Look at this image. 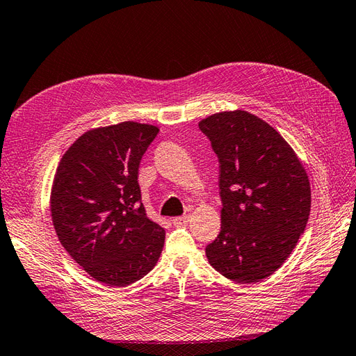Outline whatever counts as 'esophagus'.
Instances as JSON below:
<instances>
[{
  "label": "esophagus",
  "instance_id": "esophagus-1",
  "mask_svg": "<svg viewBox=\"0 0 356 356\" xmlns=\"http://www.w3.org/2000/svg\"><path fill=\"white\" fill-rule=\"evenodd\" d=\"M172 224H174V227H184V225L188 224V217H177L172 220Z\"/></svg>",
  "mask_w": 356,
  "mask_h": 356
}]
</instances>
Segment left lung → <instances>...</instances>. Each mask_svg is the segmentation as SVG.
I'll return each instance as SVG.
<instances>
[{
  "label": "left lung",
  "mask_w": 356,
  "mask_h": 356,
  "mask_svg": "<svg viewBox=\"0 0 356 356\" xmlns=\"http://www.w3.org/2000/svg\"><path fill=\"white\" fill-rule=\"evenodd\" d=\"M199 129L220 161L221 230L207 246L208 261L234 282H258L284 264L305 233L307 174L285 139L257 115L218 113Z\"/></svg>",
  "instance_id": "8db88e82"
}]
</instances>
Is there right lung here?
Returning a JSON list of instances; mask_svg holds the SVG:
<instances>
[{"label": "right lung", "instance_id": "add662e5", "mask_svg": "<svg viewBox=\"0 0 356 356\" xmlns=\"http://www.w3.org/2000/svg\"><path fill=\"white\" fill-rule=\"evenodd\" d=\"M159 129L123 122L86 132L63 154L51 187V220L68 254L96 281L126 286L163 250L165 230L148 220L138 169Z\"/></svg>", "mask_w": 356, "mask_h": 356}]
</instances>
